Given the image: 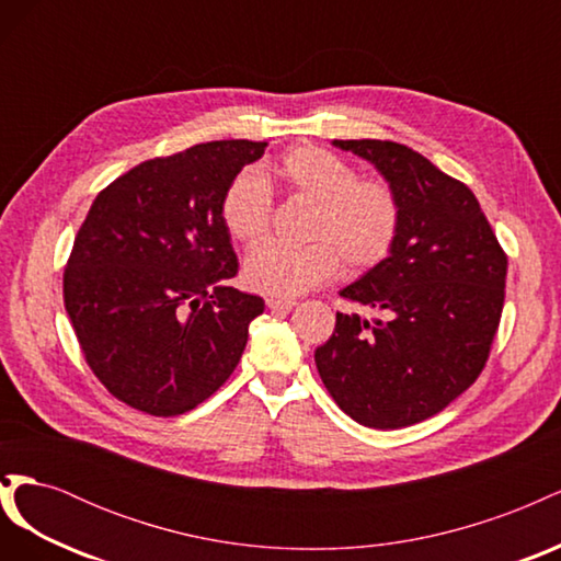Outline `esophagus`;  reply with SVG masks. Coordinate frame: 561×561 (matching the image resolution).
<instances>
[{"instance_id": "34e87169", "label": "esophagus", "mask_w": 561, "mask_h": 561, "mask_svg": "<svg viewBox=\"0 0 561 561\" xmlns=\"http://www.w3.org/2000/svg\"><path fill=\"white\" fill-rule=\"evenodd\" d=\"M266 307H268V309H276V311H287V309H295L297 301H295V299H276V297H268V299H266Z\"/></svg>"}]
</instances>
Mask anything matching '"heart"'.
<instances>
[{
	"mask_svg": "<svg viewBox=\"0 0 561 561\" xmlns=\"http://www.w3.org/2000/svg\"><path fill=\"white\" fill-rule=\"evenodd\" d=\"M287 194L313 203L307 245L266 243L243 262L250 290L293 299L328 283L339 266L369 271L381 264L400 231V201L383 180L358 178L355 165L316 145L293 147L271 168ZM222 222L231 239L252 245L271 229L274 201L266 182L254 173L233 178L222 196Z\"/></svg>",
	"mask_w": 561,
	"mask_h": 561,
	"instance_id": "heart-1",
	"label": "heart"
}]
</instances>
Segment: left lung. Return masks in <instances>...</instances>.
<instances>
[{
	"instance_id": "left-lung-1",
	"label": "left lung",
	"mask_w": 561,
	"mask_h": 561,
	"mask_svg": "<svg viewBox=\"0 0 561 561\" xmlns=\"http://www.w3.org/2000/svg\"><path fill=\"white\" fill-rule=\"evenodd\" d=\"M332 145L393 186L400 231L388 257L339 293L379 318L336 313L316 367L353 421L396 431L443 412L480 377L503 311L507 257L474 194L419 151L390 140Z\"/></svg>"
}]
</instances>
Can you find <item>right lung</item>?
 I'll return each instance as SVG.
<instances>
[{
    "instance_id": "obj_1",
    "label": "right lung",
    "mask_w": 561,
    "mask_h": 561,
    "mask_svg": "<svg viewBox=\"0 0 561 561\" xmlns=\"http://www.w3.org/2000/svg\"><path fill=\"white\" fill-rule=\"evenodd\" d=\"M266 142L215 140L149 159L93 201L62 295L93 375L151 416L194 410L239 365L264 299L239 274L222 196Z\"/></svg>"
}]
</instances>
